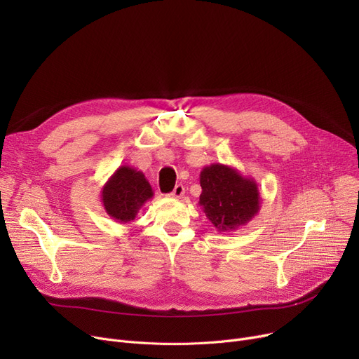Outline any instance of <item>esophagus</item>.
Segmentation results:
<instances>
[{"instance_id":"1","label":"esophagus","mask_w":359,"mask_h":359,"mask_svg":"<svg viewBox=\"0 0 359 359\" xmlns=\"http://www.w3.org/2000/svg\"><path fill=\"white\" fill-rule=\"evenodd\" d=\"M184 195V187H183V184H176L175 186V189H173V192L170 194L168 196L170 198H176V199H179V198H182Z\"/></svg>"}]
</instances>
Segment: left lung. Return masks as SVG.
<instances>
[{
	"label": "left lung",
	"instance_id": "1",
	"mask_svg": "<svg viewBox=\"0 0 359 359\" xmlns=\"http://www.w3.org/2000/svg\"><path fill=\"white\" fill-rule=\"evenodd\" d=\"M199 206L218 233L248 225L260 211V192L255 179L237 168L215 163L202 168Z\"/></svg>",
	"mask_w": 359,
	"mask_h": 359
}]
</instances>
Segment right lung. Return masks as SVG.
Returning <instances> with one entry per match:
<instances>
[{"instance_id":"add662e5","label":"right lung","mask_w":359,"mask_h":359,"mask_svg":"<svg viewBox=\"0 0 359 359\" xmlns=\"http://www.w3.org/2000/svg\"><path fill=\"white\" fill-rule=\"evenodd\" d=\"M153 196V187L144 173L129 165H121L100 191L104 211L119 224L134 221L142 205Z\"/></svg>"}]
</instances>
